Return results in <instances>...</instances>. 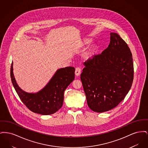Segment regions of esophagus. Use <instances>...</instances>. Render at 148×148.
<instances>
[{"label": "esophagus", "mask_w": 148, "mask_h": 148, "mask_svg": "<svg viewBox=\"0 0 148 148\" xmlns=\"http://www.w3.org/2000/svg\"><path fill=\"white\" fill-rule=\"evenodd\" d=\"M75 75H76V76H79L80 75V74H81V69L80 68H77L76 69H75Z\"/></svg>", "instance_id": "1"}]
</instances>
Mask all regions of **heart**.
<instances>
[{"instance_id":"1","label":"heart","mask_w":148,"mask_h":148,"mask_svg":"<svg viewBox=\"0 0 148 148\" xmlns=\"http://www.w3.org/2000/svg\"><path fill=\"white\" fill-rule=\"evenodd\" d=\"M94 48H92L91 49L89 50V52H88V53L87 54V56H89V55H90L91 53H92L94 51Z\"/></svg>"}]
</instances>
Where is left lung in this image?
Wrapping results in <instances>:
<instances>
[{"mask_svg":"<svg viewBox=\"0 0 148 148\" xmlns=\"http://www.w3.org/2000/svg\"><path fill=\"white\" fill-rule=\"evenodd\" d=\"M84 65L80 79L92 111L107 112L124 99L134 79L133 60L127 44L117 33H111L108 47Z\"/></svg>","mask_w":148,"mask_h":148,"instance_id":"left-lung-1","label":"left lung"}]
</instances>
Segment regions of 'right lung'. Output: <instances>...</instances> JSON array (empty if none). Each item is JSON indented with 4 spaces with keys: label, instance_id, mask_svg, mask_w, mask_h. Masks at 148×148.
<instances>
[{
    "label": "right lung",
    "instance_id": "obj_1",
    "mask_svg": "<svg viewBox=\"0 0 148 148\" xmlns=\"http://www.w3.org/2000/svg\"><path fill=\"white\" fill-rule=\"evenodd\" d=\"M75 68L68 66L58 69L42 90L36 93L24 92L17 84L10 68V77L14 89L23 104L33 113L50 115L56 113L63 106L64 92L75 77Z\"/></svg>",
    "mask_w": 148,
    "mask_h": 148
}]
</instances>
